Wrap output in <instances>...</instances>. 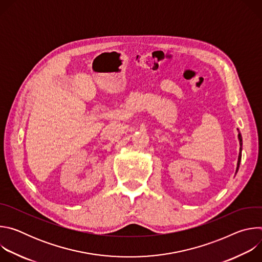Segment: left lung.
<instances>
[{
	"label": "left lung",
	"instance_id": "left-lung-1",
	"mask_svg": "<svg viewBox=\"0 0 262 262\" xmlns=\"http://www.w3.org/2000/svg\"><path fill=\"white\" fill-rule=\"evenodd\" d=\"M237 132H238V135H237V138H238V141H239V154H238V159H237V167H236V171H235V174L237 173L238 171V168H239V164H241V161H242V150H243V139H242V135L237 128Z\"/></svg>",
	"mask_w": 262,
	"mask_h": 262
}]
</instances>
